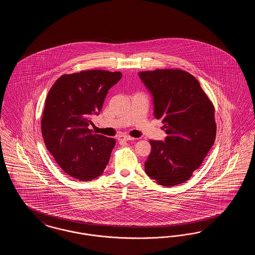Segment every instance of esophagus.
<instances>
[{"label": "esophagus", "instance_id": "esophagus-1", "mask_svg": "<svg viewBox=\"0 0 255 255\" xmlns=\"http://www.w3.org/2000/svg\"><path fill=\"white\" fill-rule=\"evenodd\" d=\"M134 138L130 136V135H127V134H122L119 136V140H123V141H128V140H133Z\"/></svg>", "mask_w": 255, "mask_h": 255}]
</instances>
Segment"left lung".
<instances>
[{
    "label": "left lung",
    "mask_w": 255,
    "mask_h": 255,
    "mask_svg": "<svg viewBox=\"0 0 255 255\" xmlns=\"http://www.w3.org/2000/svg\"><path fill=\"white\" fill-rule=\"evenodd\" d=\"M153 96L154 116L164 124V141L150 140L146 174L159 185L187 181L216 136L214 106L192 74L179 69L138 73Z\"/></svg>",
    "instance_id": "8db88e82"
}]
</instances>
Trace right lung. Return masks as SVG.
<instances>
[{
  "mask_svg": "<svg viewBox=\"0 0 255 255\" xmlns=\"http://www.w3.org/2000/svg\"><path fill=\"white\" fill-rule=\"evenodd\" d=\"M122 76L120 72L101 70L63 74L49 90L42 135L58 165L73 178L83 182L97 179L109 162L116 139L94 133L89 126Z\"/></svg>",
  "mask_w": 255,
  "mask_h": 255,
  "instance_id": "obj_1",
  "label": "right lung"
}]
</instances>
